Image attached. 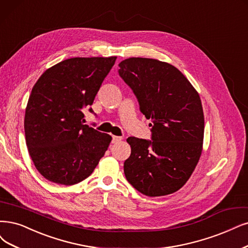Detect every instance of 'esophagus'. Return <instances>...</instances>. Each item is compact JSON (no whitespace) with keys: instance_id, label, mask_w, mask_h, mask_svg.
I'll use <instances>...</instances> for the list:
<instances>
[{"instance_id":"obj_1","label":"esophagus","mask_w":248,"mask_h":248,"mask_svg":"<svg viewBox=\"0 0 248 248\" xmlns=\"http://www.w3.org/2000/svg\"><path fill=\"white\" fill-rule=\"evenodd\" d=\"M123 140V137L119 136H112V143H118L119 141Z\"/></svg>"}]
</instances>
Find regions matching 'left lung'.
Here are the masks:
<instances>
[{
  "label": "left lung",
  "instance_id": "8db88e82",
  "mask_svg": "<svg viewBox=\"0 0 248 248\" xmlns=\"http://www.w3.org/2000/svg\"><path fill=\"white\" fill-rule=\"evenodd\" d=\"M118 75L151 119V140L130 137L131 155L124 163L127 182L140 193L171 194L188 181L202 151L204 116L196 90L167 62L129 58L118 64Z\"/></svg>",
  "mask_w": 248,
  "mask_h": 248
}]
</instances>
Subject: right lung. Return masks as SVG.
<instances>
[{
    "label": "right lung",
    "instance_id": "1",
    "mask_svg": "<svg viewBox=\"0 0 248 248\" xmlns=\"http://www.w3.org/2000/svg\"><path fill=\"white\" fill-rule=\"evenodd\" d=\"M116 57H75L46 70L25 109L26 146L34 167L47 180L75 185L87 179L111 142L85 123L87 109Z\"/></svg>",
    "mask_w": 248,
    "mask_h": 248
}]
</instances>
